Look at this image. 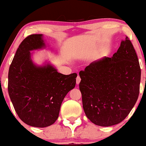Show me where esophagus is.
Returning a JSON list of instances; mask_svg holds the SVG:
<instances>
[{
    "instance_id": "esophagus-1",
    "label": "esophagus",
    "mask_w": 146,
    "mask_h": 146,
    "mask_svg": "<svg viewBox=\"0 0 146 146\" xmlns=\"http://www.w3.org/2000/svg\"><path fill=\"white\" fill-rule=\"evenodd\" d=\"M80 81H81V78H80V76H78V77H77V78H76V84H80Z\"/></svg>"
}]
</instances>
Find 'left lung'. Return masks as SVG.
I'll return each mask as SVG.
<instances>
[{"mask_svg": "<svg viewBox=\"0 0 146 146\" xmlns=\"http://www.w3.org/2000/svg\"><path fill=\"white\" fill-rule=\"evenodd\" d=\"M84 113L95 125L110 126L128 115L139 94L141 68L128 37L112 58L95 60L79 73Z\"/></svg>", "mask_w": 146, "mask_h": 146, "instance_id": "left-lung-1", "label": "left lung"}]
</instances>
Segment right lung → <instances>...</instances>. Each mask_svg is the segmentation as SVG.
I'll return each instance as SVG.
<instances>
[{"label": "right lung", "instance_id": "obj_1", "mask_svg": "<svg viewBox=\"0 0 146 146\" xmlns=\"http://www.w3.org/2000/svg\"><path fill=\"white\" fill-rule=\"evenodd\" d=\"M45 47L42 34L27 37L18 46L8 73V93L16 113L26 124L38 128L55 123L78 75L58 73L48 63L33 64L30 51Z\"/></svg>", "mask_w": 146, "mask_h": 146}]
</instances>
